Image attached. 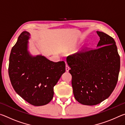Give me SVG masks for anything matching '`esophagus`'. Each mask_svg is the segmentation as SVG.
Instances as JSON below:
<instances>
[{
    "label": "esophagus",
    "mask_w": 125,
    "mask_h": 125,
    "mask_svg": "<svg viewBox=\"0 0 125 125\" xmlns=\"http://www.w3.org/2000/svg\"><path fill=\"white\" fill-rule=\"evenodd\" d=\"M69 70V67L68 65V64H66L65 65V71L67 72H68Z\"/></svg>",
    "instance_id": "34e87169"
}]
</instances>
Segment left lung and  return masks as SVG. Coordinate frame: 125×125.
Instances as JSON below:
<instances>
[{"mask_svg":"<svg viewBox=\"0 0 125 125\" xmlns=\"http://www.w3.org/2000/svg\"><path fill=\"white\" fill-rule=\"evenodd\" d=\"M96 32L100 37L97 48L67 58L74 98L85 105H95L109 98L117 84L120 68L115 40L104 32Z\"/></svg>","mask_w":125,"mask_h":125,"instance_id":"obj_1","label":"left lung"}]
</instances>
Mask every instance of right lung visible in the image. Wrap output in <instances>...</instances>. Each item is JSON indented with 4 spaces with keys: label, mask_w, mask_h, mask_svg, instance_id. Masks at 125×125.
Returning a JSON list of instances; mask_svg holds the SVG:
<instances>
[{
    "label": "right lung",
    "mask_w": 125,
    "mask_h": 125,
    "mask_svg": "<svg viewBox=\"0 0 125 125\" xmlns=\"http://www.w3.org/2000/svg\"><path fill=\"white\" fill-rule=\"evenodd\" d=\"M30 33L24 31L12 47L8 72L17 94L34 106L49 103L53 87L65 71L64 61L54 62L41 55L32 56L27 50Z\"/></svg>",
    "instance_id": "1"
}]
</instances>
